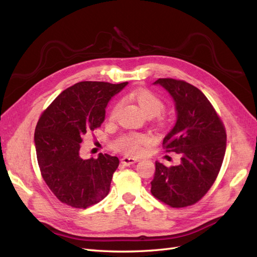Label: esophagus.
Returning <instances> with one entry per match:
<instances>
[{
	"label": "esophagus",
	"instance_id": "34e87169",
	"mask_svg": "<svg viewBox=\"0 0 257 257\" xmlns=\"http://www.w3.org/2000/svg\"><path fill=\"white\" fill-rule=\"evenodd\" d=\"M138 161V159H136V158H133V157H127L124 156L121 158V163L124 166H130V165H134V163H136Z\"/></svg>",
	"mask_w": 257,
	"mask_h": 257
}]
</instances>
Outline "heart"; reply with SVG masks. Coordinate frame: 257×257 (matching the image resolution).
<instances>
[{"label": "heart", "instance_id": "obj_1", "mask_svg": "<svg viewBox=\"0 0 257 257\" xmlns=\"http://www.w3.org/2000/svg\"><path fill=\"white\" fill-rule=\"evenodd\" d=\"M135 98L145 113L159 114L165 109V102L155 92L148 89H139L135 92ZM119 103H116L110 110V118H112L118 109ZM148 143V137L141 134H130L120 138L114 148L124 151L128 155H138L143 150V146Z\"/></svg>", "mask_w": 257, "mask_h": 257}]
</instances>
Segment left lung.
Wrapping results in <instances>:
<instances>
[{
  "label": "left lung",
  "mask_w": 257,
  "mask_h": 257,
  "mask_svg": "<svg viewBox=\"0 0 257 257\" xmlns=\"http://www.w3.org/2000/svg\"><path fill=\"white\" fill-rule=\"evenodd\" d=\"M154 84L173 98L177 121L163 139V147L181 160L171 167L156 161L151 193L172 207L192 205L219 174L226 149L225 128L209 99L193 85L172 78H159Z\"/></svg>",
  "instance_id": "left-lung-1"
}]
</instances>
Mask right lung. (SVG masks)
Wrapping results in <instances>:
<instances>
[{
  "instance_id": "add662e5",
  "label": "right lung",
  "mask_w": 257,
  "mask_h": 257,
  "mask_svg": "<svg viewBox=\"0 0 257 257\" xmlns=\"http://www.w3.org/2000/svg\"><path fill=\"white\" fill-rule=\"evenodd\" d=\"M127 81H80L61 92L36 124L34 143L37 162L44 181L56 198L76 209H86L101 201L110 190L117 157H80L83 136L100 127L109 100Z\"/></svg>"
}]
</instances>
